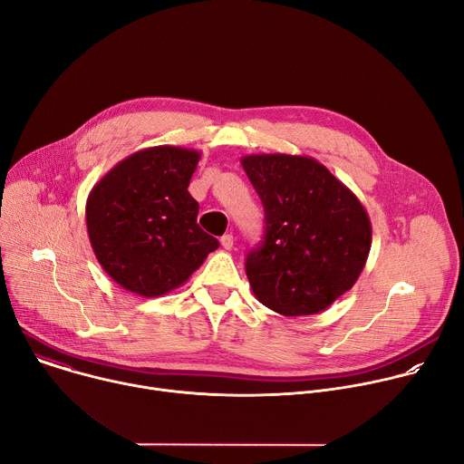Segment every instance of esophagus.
<instances>
[{
	"instance_id": "34e87169",
	"label": "esophagus",
	"mask_w": 464,
	"mask_h": 464,
	"mask_svg": "<svg viewBox=\"0 0 464 464\" xmlns=\"http://www.w3.org/2000/svg\"><path fill=\"white\" fill-rule=\"evenodd\" d=\"M220 244H222V247L224 249H231L233 247V244H235V238H233V235H224L222 238H220Z\"/></svg>"
}]
</instances>
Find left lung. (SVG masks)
<instances>
[{"label": "left lung", "instance_id": "obj_1", "mask_svg": "<svg viewBox=\"0 0 464 464\" xmlns=\"http://www.w3.org/2000/svg\"><path fill=\"white\" fill-rule=\"evenodd\" d=\"M240 163L266 215L264 240L246 258L255 297L288 317L323 312L365 266L372 237L365 208L314 158L251 154Z\"/></svg>", "mask_w": 464, "mask_h": 464}]
</instances>
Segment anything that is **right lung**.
<instances>
[{
    "mask_svg": "<svg viewBox=\"0 0 464 464\" xmlns=\"http://www.w3.org/2000/svg\"><path fill=\"white\" fill-rule=\"evenodd\" d=\"M200 152L150 147L106 172L86 202V226L102 270L124 290L161 297L181 286L218 240L196 224L187 190Z\"/></svg>",
    "mask_w": 464,
    "mask_h": 464,
    "instance_id": "obj_1",
    "label": "right lung"
}]
</instances>
